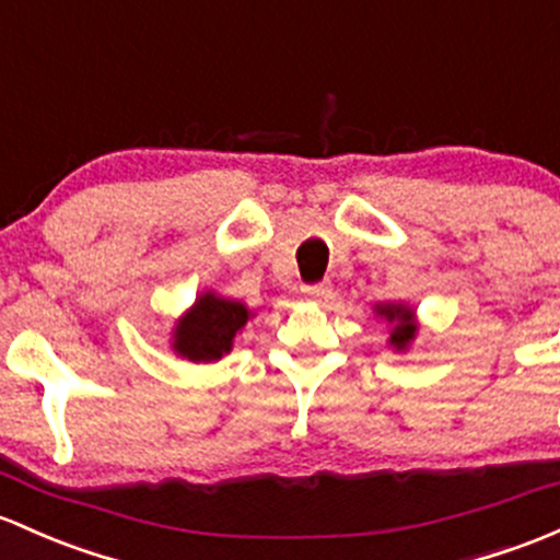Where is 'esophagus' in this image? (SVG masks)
Returning <instances> with one entry per match:
<instances>
[{"label": "esophagus", "instance_id": "obj_1", "mask_svg": "<svg viewBox=\"0 0 560 560\" xmlns=\"http://www.w3.org/2000/svg\"><path fill=\"white\" fill-rule=\"evenodd\" d=\"M302 291L310 299H317V302H328V299L334 296V288H330V282H312V285H304Z\"/></svg>", "mask_w": 560, "mask_h": 560}]
</instances>
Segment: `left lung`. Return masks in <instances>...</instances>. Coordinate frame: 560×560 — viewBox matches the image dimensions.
<instances>
[{
	"label": "left lung",
	"mask_w": 560,
	"mask_h": 560,
	"mask_svg": "<svg viewBox=\"0 0 560 560\" xmlns=\"http://www.w3.org/2000/svg\"><path fill=\"white\" fill-rule=\"evenodd\" d=\"M382 312H387V317L389 320H395V317H402V326H395V330H393V336H389V341H393L395 347H402L406 345L408 339H411L413 336V323H411V312H406V310H395V306H382Z\"/></svg>",
	"instance_id": "left-lung-1"
}]
</instances>
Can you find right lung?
<instances>
[{
	"label": "right lung",
	"instance_id": "1",
	"mask_svg": "<svg viewBox=\"0 0 560 560\" xmlns=\"http://www.w3.org/2000/svg\"><path fill=\"white\" fill-rule=\"evenodd\" d=\"M248 323V310L240 302L206 293L195 310L178 323L176 350L197 363H210L232 350V339Z\"/></svg>",
	"mask_w": 560,
	"mask_h": 560
}]
</instances>
